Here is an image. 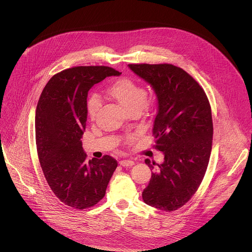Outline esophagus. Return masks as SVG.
I'll list each match as a JSON object with an SVG mask.
<instances>
[{
  "instance_id": "obj_1",
  "label": "esophagus",
  "mask_w": 252,
  "mask_h": 252,
  "mask_svg": "<svg viewBox=\"0 0 252 252\" xmlns=\"http://www.w3.org/2000/svg\"><path fill=\"white\" fill-rule=\"evenodd\" d=\"M120 164L122 166H131V165L134 164V162L131 159H123V160L120 161Z\"/></svg>"
}]
</instances>
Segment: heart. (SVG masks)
Segmentation results:
<instances>
[{"label": "heart", "mask_w": 252, "mask_h": 252, "mask_svg": "<svg viewBox=\"0 0 252 252\" xmlns=\"http://www.w3.org/2000/svg\"><path fill=\"white\" fill-rule=\"evenodd\" d=\"M105 95L118 102L130 116H137L148 111L152 104V98L147 95V91L141 84L129 79L121 78L113 82L105 91ZM101 102L96 94H92L88 99V114L91 120H94L100 110Z\"/></svg>", "instance_id": "obj_1"}]
</instances>
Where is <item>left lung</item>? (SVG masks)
Listing matches in <instances>:
<instances>
[{
  "instance_id": "obj_1",
  "label": "left lung",
  "mask_w": 252,
  "mask_h": 252,
  "mask_svg": "<svg viewBox=\"0 0 252 252\" xmlns=\"http://www.w3.org/2000/svg\"><path fill=\"white\" fill-rule=\"evenodd\" d=\"M150 84L158 98L153 134L164 160L146 159L152 172L142 191L147 204L164 211L185 205L199 188L212 146L213 125L208 98L198 83L183 68L169 63L128 64Z\"/></svg>"
}]
</instances>
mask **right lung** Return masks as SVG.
Instances as JSON below:
<instances>
[{
	"label": "right lung",
	"mask_w": 252,
	"mask_h": 252,
	"mask_svg": "<svg viewBox=\"0 0 252 252\" xmlns=\"http://www.w3.org/2000/svg\"><path fill=\"white\" fill-rule=\"evenodd\" d=\"M121 75L110 66H75L52 77L42 92L34 119L38 157L47 183L65 205L85 209L96 204L118 166L110 156L88 161L81 138L89 91Z\"/></svg>",
	"instance_id": "right-lung-1"
}]
</instances>
